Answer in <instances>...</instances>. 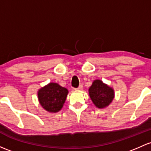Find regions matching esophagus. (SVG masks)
Returning a JSON list of instances; mask_svg holds the SVG:
<instances>
[{
	"label": "esophagus",
	"instance_id": "esophagus-1",
	"mask_svg": "<svg viewBox=\"0 0 151 151\" xmlns=\"http://www.w3.org/2000/svg\"><path fill=\"white\" fill-rule=\"evenodd\" d=\"M82 87H83V85H82V84H80V85H79V87L77 88H76L75 90H82Z\"/></svg>",
	"mask_w": 151,
	"mask_h": 151
}]
</instances>
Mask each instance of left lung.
Wrapping results in <instances>:
<instances>
[{
	"mask_svg": "<svg viewBox=\"0 0 151 151\" xmlns=\"http://www.w3.org/2000/svg\"><path fill=\"white\" fill-rule=\"evenodd\" d=\"M89 94L93 104L99 109L106 107L114 98V90L101 80H95L89 89Z\"/></svg>",
	"mask_w": 151,
	"mask_h": 151,
	"instance_id": "1",
	"label": "left lung"
}]
</instances>
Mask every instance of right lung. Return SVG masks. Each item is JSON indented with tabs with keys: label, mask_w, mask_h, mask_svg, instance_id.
<instances>
[{
	"label": "right lung",
	"mask_w": 151,
	"mask_h": 151,
	"mask_svg": "<svg viewBox=\"0 0 151 151\" xmlns=\"http://www.w3.org/2000/svg\"><path fill=\"white\" fill-rule=\"evenodd\" d=\"M67 94V89L52 82L38 91V99L45 110L55 113L63 107Z\"/></svg>",
	"instance_id": "add662e5"
}]
</instances>
